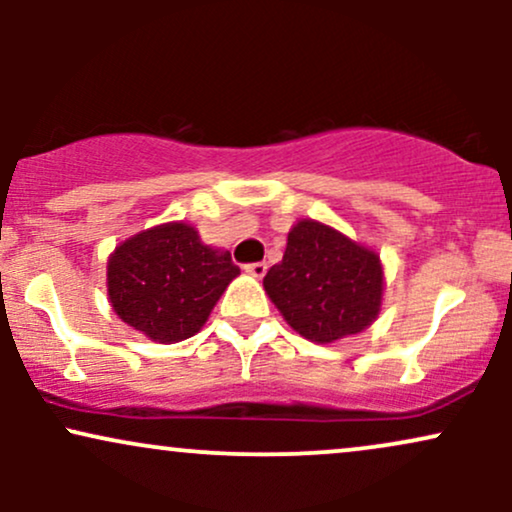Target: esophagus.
Here are the masks:
<instances>
[{
  "instance_id": "esophagus-1",
  "label": "esophagus",
  "mask_w": 512,
  "mask_h": 512,
  "mask_svg": "<svg viewBox=\"0 0 512 512\" xmlns=\"http://www.w3.org/2000/svg\"><path fill=\"white\" fill-rule=\"evenodd\" d=\"M245 272L255 276V279H262L267 274V262H255V264H245Z\"/></svg>"
}]
</instances>
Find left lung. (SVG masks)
Masks as SVG:
<instances>
[{
	"mask_svg": "<svg viewBox=\"0 0 512 512\" xmlns=\"http://www.w3.org/2000/svg\"><path fill=\"white\" fill-rule=\"evenodd\" d=\"M262 284L301 337L334 344L378 320L385 272L373 248L327 223L301 219L289 231L284 260Z\"/></svg>",
	"mask_w": 512,
	"mask_h": 512,
	"instance_id": "1",
	"label": "left lung"
}]
</instances>
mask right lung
<instances>
[{"instance_id":"1","label":"right lung","mask_w":512,"mask_h":512,"mask_svg":"<svg viewBox=\"0 0 512 512\" xmlns=\"http://www.w3.org/2000/svg\"><path fill=\"white\" fill-rule=\"evenodd\" d=\"M240 269L231 252L204 245L197 228L170 221L122 240L108 257V298L122 322L151 342L202 330Z\"/></svg>"}]
</instances>
